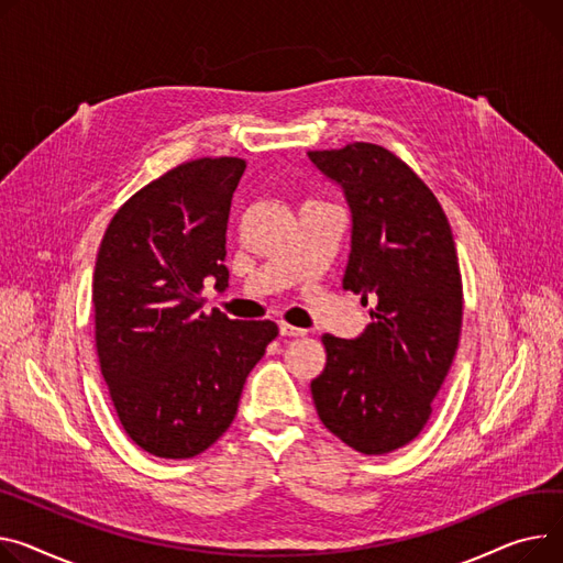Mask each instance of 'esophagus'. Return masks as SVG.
<instances>
[{
  "label": "esophagus",
  "mask_w": 563,
  "mask_h": 563,
  "mask_svg": "<svg viewBox=\"0 0 563 563\" xmlns=\"http://www.w3.org/2000/svg\"><path fill=\"white\" fill-rule=\"evenodd\" d=\"M280 334L283 336H303L308 330H303V328H294V325H289V323H285V321H280Z\"/></svg>",
  "instance_id": "esophagus-1"
}]
</instances>
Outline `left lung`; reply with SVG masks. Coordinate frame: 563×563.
<instances>
[{
	"mask_svg": "<svg viewBox=\"0 0 563 563\" xmlns=\"http://www.w3.org/2000/svg\"><path fill=\"white\" fill-rule=\"evenodd\" d=\"M351 210L344 289L373 301L355 340L323 334L312 380L321 423L353 451L385 455L428 423L462 332V276L451 223L430 187L385 146L310 152Z\"/></svg>",
	"mask_w": 563,
	"mask_h": 563,
	"instance_id": "obj_1",
	"label": "left lung"
}]
</instances>
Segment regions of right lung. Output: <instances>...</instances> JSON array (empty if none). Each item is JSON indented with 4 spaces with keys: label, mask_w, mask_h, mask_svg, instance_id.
Masks as SVG:
<instances>
[{
    "label": "right lung",
    "mask_w": 563,
    "mask_h": 563,
    "mask_svg": "<svg viewBox=\"0 0 563 563\" xmlns=\"http://www.w3.org/2000/svg\"><path fill=\"white\" fill-rule=\"evenodd\" d=\"M242 158L183 163L144 185L108 223L92 278L101 376L126 434L165 460L203 453L238 415L274 321L201 310L229 287L227 229Z\"/></svg>",
    "instance_id": "add662e5"
}]
</instances>
